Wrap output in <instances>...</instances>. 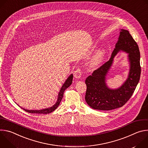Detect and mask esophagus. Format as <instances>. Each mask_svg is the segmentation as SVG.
I'll return each mask as SVG.
<instances>
[{
	"label": "esophagus",
	"mask_w": 148,
	"mask_h": 148,
	"mask_svg": "<svg viewBox=\"0 0 148 148\" xmlns=\"http://www.w3.org/2000/svg\"><path fill=\"white\" fill-rule=\"evenodd\" d=\"M81 75H82V71L81 70V69H78L76 70V71L74 72V76L75 78H77V79H79L81 78Z\"/></svg>",
	"instance_id": "1"
}]
</instances>
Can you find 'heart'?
Wrapping results in <instances>:
<instances>
[{
    "mask_svg": "<svg viewBox=\"0 0 148 148\" xmlns=\"http://www.w3.org/2000/svg\"><path fill=\"white\" fill-rule=\"evenodd\" d=\"M105 54H106V50L104 48H101L97 50L90 58L88 63V66L92 69L98 67L104 60Z\"/></svg>",
    "mask_w": 148,
    "mask_h": 148,
    "instance_id": "obj_1",
    "label": "heart"
}]
</instances>
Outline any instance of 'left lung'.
<instances>
[{"mask_svg": "<svg viewBox=\"0 0 148 148\" xmlns=\"http://www.w3.org/2000/svg\"><path fill=\"white\" fill-rule=\"evenodd\" d=\"M120 51L128 54L130 71L128 78L119 88L110 89L106 83V75L113 59ZM140 52L138 46L129 31L121 29L117 43L111 57L86 79L87 91L85 99L94 109L109 111L122 107L132 95L140 76Z\"/></svg>", "mask_w": 148, "mask_h": 148, "instance_id": "obj_1", "label": "left lung"}]
</instances>
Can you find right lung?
<instances>
[{"mask_svg": "<svg viewBox=\"0 0 148 148\" xmlns=\"http://www.w3.org/2000/svg\"><path fill=\"white\" fill-rule=\"evenodd\" d=\"M73 74H71L67 78V79L65 81L64 83L62 84V86L61 87L60 90V91L58 92V94L57 100L56 103L54 104L52 107H51L50 108H47L40 110H26L23 108H22L21 107H20L19 105H18V106L20 108H22L23 110H24L25 111H26L27 112H29V113L41 114H47L51 113V112L54 111L58 107V105H60V103L61 99H62L63 94H64V91L66 90V89H67L68 87H69L71 86V84H72V82H73Z\"/></svg>", "mask_w": 148, "mask_h": 148, "instance_id": "1", "label": "right lung"}]
</instances>
